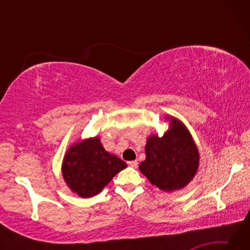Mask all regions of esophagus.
<instances>
[{
	"label": "esophagus",
	"mask_w": 250,
	"mask_h": 250,
	"mask_svg": "<svg viewBox=\"0 0 250 250\" xmlns=\"http://www.w3.org/2000/svg\"><path fill=\"white\" fill-rule=\"evenodd\" d=\"M128 164H129L131 167H138L137 161H130V162H128Z\"/></svg>",
	"instance_id": "34e87169"
}]
</instances>
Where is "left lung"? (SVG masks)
I'll return each instance as SVG.
<instances>
[{"instance_id":"1","label":"left lung","mask_w":250,"mask_h":250,"mask_svg":"<svg viewBox=\"0 0 250 250\" xmlns=\"http://www.w3.org/2000/svg\"><path fill=\"white\" fill-rule=\"evenodd\" d=\"M146 155L139 168L152 184L167 192L184 188L193 179L200 159L191 134L175 118L162 138H147Z\"/></svg>"}]
</instances>
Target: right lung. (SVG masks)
I'll list each match as a JSON object with an SVG mask.
<instances>
[{
	"label": "right lung",
	"instance_id": "1",
	"mask_svg": "<svg viewBox=\"0 0 250 250\" xmlns=\"http://www.w3.org/2000/svg\"><path fill=\"white\" fill-rule=\"evenodd\" d=\"M125 167V161L104 149L99 138H92L76 143L68 150L62 163V176L71 191L82 197H90Z\"/></svg>",
	"mask_w": 250,
	"mask_h": 250
}]
</instances>
